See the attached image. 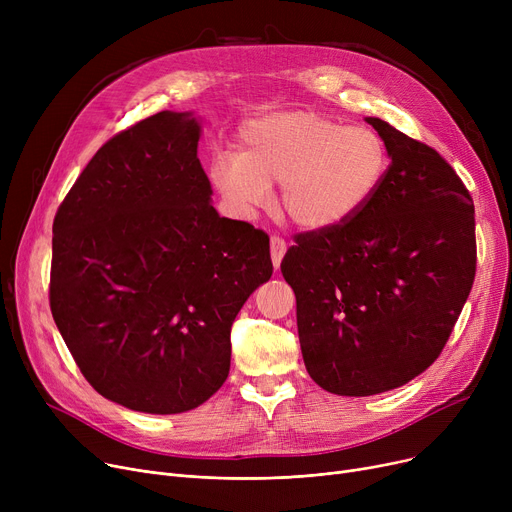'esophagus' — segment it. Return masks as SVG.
<instances>
[{
	"label": "esophagus",
	"mask_w": 512,
	"mask_h": 512,
	"mask_svg": "<svg viewBox=\"0 0 512 512\" xmlns=\"http://www.w3.org/2000/svg\"><path fill=\"white\" fill-rule=\"evenodd\" d=\"M270 253H272V263H274V267L278 270L284 255H286V242H284V238L272 236V240H270Z\"/></svg>",
	"instance_id": "34e87169"
}]
</instances>
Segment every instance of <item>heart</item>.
Returning a JSON list of instances; mask_svg holds the SVG:
<instances>
[{
	"label": "heart",
	"mask_w": 512,
	"mask_h": 512,
	"mask_svg": "<svg viewBox=\"0 0 512 512\" xmlns=\"http://www.w3.org/2000/svg\"><path fill=\"white\" fill-rule=\"evenodd\" d=\"M378 132L315 112H278L247 122L238 151L215 153L209 178L238 213H253L280 184L278 205L301 230L342 226L369 203L386 174Z\"/></svg>",
	"instance_id": "1"
}]
</instances>
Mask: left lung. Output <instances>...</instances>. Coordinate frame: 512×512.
<instances>
[{"instance_id":"1","label":"left lung","mask_w":512,"mask_h":512,"mask_svg":"<svg viewBox=\"0 0 512 512\" xmlns=\"http://www.w3.org/2000/svg\"><path fill=\"white\" fill-rule=\"evenodd\" d=\"M392 159L369 203L338 228L299 234L282 259L303 361L317 386L373 396L432 365L475 278V209L442 155L365 118Z\"/></svg>"}]
</instances>
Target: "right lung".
<instances>
[{
  "instance_id": "1",
  "label": "right lung",
  "mask_w": 512,
  "mask_h": 512,
  "mask_svg": "<svg viewBox=\"0 0 512 512\" xmlns=\"http://www.w3.org/2000/svg\"><path fill=\"white\" fill-rule=\"evenodd\" d=\"M193 112L107 141L53 220L49 305L87 382L151 415L197 409L230 371V328L272 278L270 238L220 218Z\"/></svg>"
}]
</instances>
